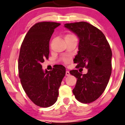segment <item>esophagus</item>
I'll return each instance as SVG.
<instances>
[{
	"mask_svg": "<svg viewBox=\"0 0 125 125\" xmlns=\"http://www.w3.org/2000/svg\"><path fill=\"white\" fill-rule=\"evenodd\" d=\"M65 74H66V76H68L70 75V73H69V72L68 71H66V73H65Z\"/></svg>",
	"mask_w": 125,
	"mask_h": 125,
	"instance_id": "esophagus-1",
	"label": "esophagus"
}]
</instances>
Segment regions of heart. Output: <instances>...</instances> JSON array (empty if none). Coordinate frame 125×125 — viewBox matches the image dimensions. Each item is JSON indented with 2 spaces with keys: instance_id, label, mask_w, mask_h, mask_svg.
I'll list each match as a JSON object with an SVG mask.
<instances>
[{
  "instance_id": "obj_1",
  "label": "heart",
  "mask_w": 125,
  "mask_h": 125,
  "mask_svg": "<svg viewBox=\"0 0 125 125\" xmlns=\"http://www.w3.org/2000/svg\"><path fill=\"white\" fill-rule=\"evenodd\" d=\"M73 36H74L73 35H72V34H68L67 35H66V36L65 37H73Z\"/></svg>"
}]
</instances>
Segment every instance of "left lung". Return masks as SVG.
Instances as JSON below:
<instances>
[{"label":"left lung","mask_w":125,"mask_h":125,"mask_svg":"<svg viewBox=\"0 0 125 125\" xmlns=\"http://www.w3.org/2000/svg\"><path fill=\"white\" fill-rule=\"evenodd\" d=\"M64 27L79 39V51L74 59L76 66L88 69L86 74L77 70L69 72L77 78L73 93L78 101L91 103L100 96L107 85L112 70L111 49L104 34L87 22L66 23Z\"/></svg>","instance_id":"8db88e82"}]
</instances>
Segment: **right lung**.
I'll list each match as a JSON object with an SVG mask.
<instances>
[{
    "instance_id": "right-lung-1",
    "label": "right lung",
    "mask_w": 125,
    "mask_h": 125,
    "mask_svg": "<svg viewBox=\"0 0 125 125\" xmlns=\"http://www.w3.org/2000/svg\"><path fill=\"white\" fill-rule=\"evenodd\" d=\"M56 22H42L33 26L21 45L18 59L19 76L24 91L37 106L48 107L56 103L59 89L65 75V68L60 65L52 71H43L41 63L48 59L49 41Z\"/></svg>"
}]
</instances>
